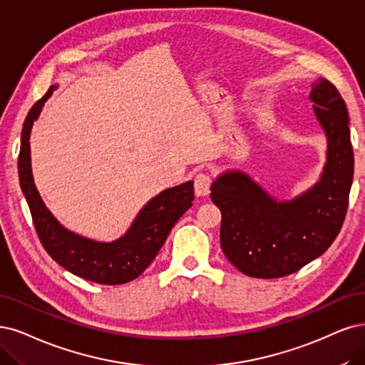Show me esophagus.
<instances>
[{"instance_id":"obj_1","label":"esophagus","mask_w":365,"mask_h":365,"mask_svg":"<svg viewBox=\"0 0 365 365\" xmlns=\"http://www.w3.org/2000/svg\"><path fill=\"white\" fill-rule=\"evenodd\" d=\"M210 186H212V175L207 173H198L194 179V187H195V194L198 197H205L210 192Z\"/></svg>"}]
</instances>
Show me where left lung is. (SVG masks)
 <instances>
[{
	"mask_svg": "<svg viewBox=\"0 0 365 365\" xmlns=\"http://www.w3.org/2000/svg\"><path fill=\"white\" fill-rule=\"evenodd\" d=\"M309 98L328 137V160L319 183L282 203L240 171L220 175L210 187V198L222 213L221 248L248 277L298 272L332 245L343 227L354 180L347 108L325 78L313 83Z\"/></svg>",
	"mask_w": 365,
	"mask_h": 365,
	"instance_id": "1",
	"label": "left lung"
}]
</instances>
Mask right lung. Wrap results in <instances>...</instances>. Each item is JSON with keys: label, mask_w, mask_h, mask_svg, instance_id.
Returning <instances> with one entry per match:
<instances>
[{"label": "right lung", "mask_w": 365, "mask_h": 365, "mask_svg": "<svg viewBox=\"0 0 365 365\" xmlns=\"http://www.w3.org/2000/svg\"><path fill=\"white\" fill-rule=\"evenodd\" d=\"M51 86L26 115L22 128L18 159L19 182L30 206L33 224L43 248L51 257L73 275L98 284H125L138 278L158 255L173 225L192 206L194 183L170 187L143 207L128 233L110 244L78 236L52 217L40 198L31 173L30 132L43 103L56 90Z\"/></svg>", "instance_id": "1"}]
</instances>
